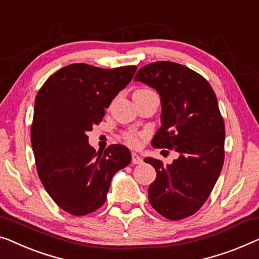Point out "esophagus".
<instances>
[{"mask_svg":"<svg viewBox=\"0 0 259 259\" xmlns=\"http://www.w3.org/2000/svg\"><path fill=\"white\" fill-rule=\"evenodd\" d=\"M142 162V159L139 156L137 153H132V163L133 164H140Z\"/></svg>","mask_w":259,"mask_h":259,"instance_id":"34e87169","label":"esophagus"}]
</instances>
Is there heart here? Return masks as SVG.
Here are the masks:
<instances>
[{
	"instance_id": "obj_1",
	"label": "heart",
	"mask_w": 259,
	"mask_h": 259,
	"mask_svg": "<svg viewBox=\"0 0 259 259\" xmlns=\"http://www.w3.org/2000/svg\"><path fill=\"white\" fill-rule=\"evenodd\" d=\"M137 92L139 93H154L152 90L148 89H144V90H138ZM146 137V133H141V132H136V131H126V132L122 133V138L127 144L133 146V147H137V146L140 145L141 139H144Z\"/></svg>"
}]
</instances>
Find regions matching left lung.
<instances>
[{
    "instance_id": "left-lung-1",
    "label": "left lung",
    "mask_w": 259,
    "mask_h": 259,
    "mask_svg": "<svg viewBox=\"0 0 259 259\" xmlns=\"http://www.w3.org/2000/svg\"><path fill=\"white\" fill-rule=\"evenodd\" d=\"M134 80L161 97V127L152 146L180 154L171 164L145 159L156 170L148 188L149 203L168 220H183L208 200L223 167L226 127L216 95L200 73L173 62L142 66Z\"/></svg>"
}]
</instances>
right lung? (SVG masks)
<instances>
[{
  "instance_id": "obj_1",
  "label": "right lung",
  "mask_w": 259,
  "mask_h": 259,
  "mask_svg": "<svg viewBox=\"0 0 259 259\" xmlns=\"http://www.w3.org/2000/svg\"><path fill=\"white\" fill-rule=\"evenodd\" d=\"M136 71V65L70 64L49 77L37 93L30 130L37 173L55 203L71 215L102 207L113 175L131 162L130 149L122 145L97 153L88 133Z\"/></svg>"
}]
</instances>
